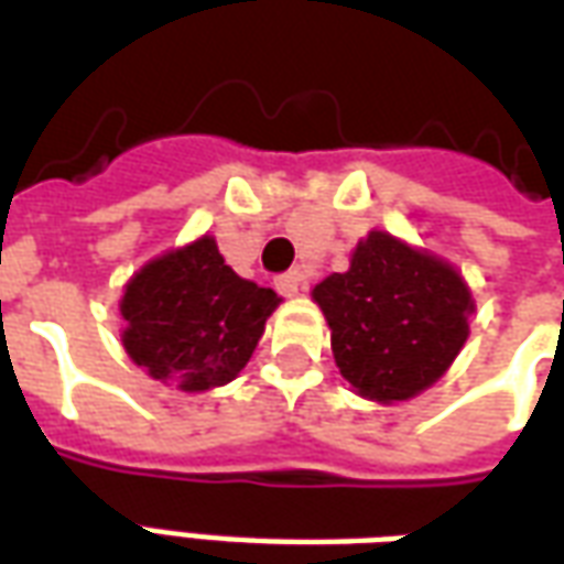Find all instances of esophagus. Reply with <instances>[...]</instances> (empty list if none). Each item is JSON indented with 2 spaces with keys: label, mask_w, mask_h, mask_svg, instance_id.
<instances>
[{
  "label": "esophagus",
  "mask_w": 564,
  "mask_h": 564,
  "mask_svg": "<svg viewBox=\"0 0 564 564\" xmlns=\"http://www.w3.org/2000/svg\"><path fill=\"white\" fill-rule=\"evenodd\" d=\"M274 286H278V293L281 295H299L305 290V278H302L299 271H286V274H281V278L274 281Z\"/></svg>",
  "instance_id": "obj_1"
}]
</instances>
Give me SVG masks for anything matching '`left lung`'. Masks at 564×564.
I'll list each match as a JSON object with an SVG mask.
<instances>
[{"instance_id": "8db88e82", "label": "left lung", "mask_w": 564, "mask_h": 564, "mask_svg": "<svg viewBox=\"0 0 564 564\" xmlns=\"http://www.w3.org/2000/svg\"><path fill=\"white\" fill-rule=\"evenodd\" d=\"M314 299L341 375L375 402L432 387L462 350L474 311L456 269L387 232L359 241L350 271L317 283Z\"/></svg>"}]
</instances>
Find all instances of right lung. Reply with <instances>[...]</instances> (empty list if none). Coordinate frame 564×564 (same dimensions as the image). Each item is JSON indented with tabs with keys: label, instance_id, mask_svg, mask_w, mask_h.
I'll return each instance as SVG.
<instances>
[{
	"label": "right lung",
	"instance_id": "obj_1",
	"mask_svg": "<svg viewBox=\"0 0 564 564\" xmlns=\"http://www.w3.org/2000/svg\"><path fill=\"white\" fill-rule=\"evenodd\" d=\"M278 302L274 290L238 278L205 235L127 283L123 347L150 378L181 380L186 392L223 387L253 356Z\"/></svg>",
	"mask_w": 564,
	"mask_h": 564
}]
</instances>
